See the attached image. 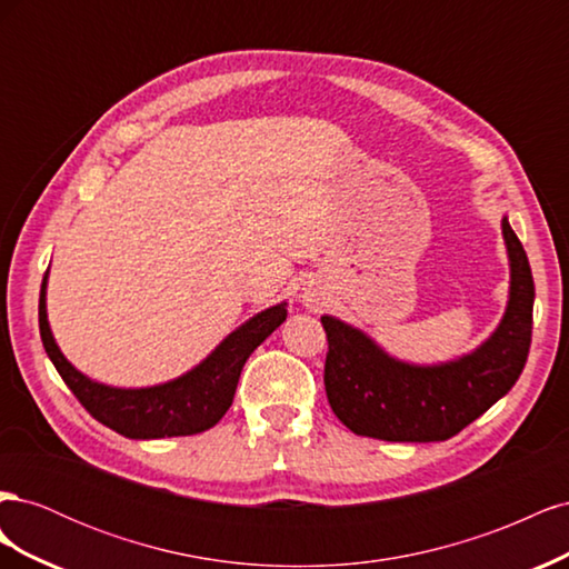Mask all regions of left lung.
Returning a JSON list of instances; mask_svg holds the SVG:
<instances>
[{
	"label": "left lung",
	"instance_id": "obj_1",
	"mask_svg": "<svg viewBox=\"0 0 569 569\" xmlns=\"http://www.w3.org/2000/svg\"><path fill=\"white\" fill-rule=\"evenodd\" d=\"M510 301L498 330L453 363L418 368L389 358L353 327L322 316L325 391L335 416L360 437L446 441L518 382L529 356L533 278L518 234L503 218Z\"/></svg>",
	"mask_w": 569,
	"mask_h": 569
}]
</instances>
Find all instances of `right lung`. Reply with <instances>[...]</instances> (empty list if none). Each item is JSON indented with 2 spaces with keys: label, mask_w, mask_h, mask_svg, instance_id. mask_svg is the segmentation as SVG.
Listing matches in <instances>:
<instances>
[{
  "label": "right lung",
  "mask_w": 569,
  "mask_h": 569,
  "mask_svg": "<svg viewBox=\"0 0 569 569\" xmlns=\"http://www.w3.org/2000/svg\"><path fill=\"white\" fill-rule=\"evenodd\" d=\"M44 287L47 274L40 289V337L47 356L82 408L128 439L187 437L213 427L232 406L247 358L287 318L284 303L272 306L234 330L203 363L178 380L149 389H113L92 382L63 358L47 322Z\"/></svg>",
  "instance_id": "right-lung-1"
}]
</instances>
